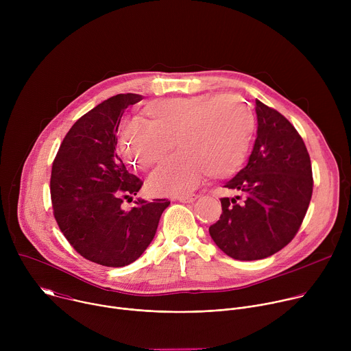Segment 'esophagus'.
Masks as SVG:
<instances>
[{"instance_id": "esophagus-1", "label": "esophagus", "mask_w": 351, "mask_h": 351, "mask_svg": "<svg viewBox=\"0 0 351 351\" xmlns=\"http://www.w3.org/2000/svg\"><path fill=\"white\" fill-rule=\"evenodd\" d=\"M198 198V195L197 194H190V195H182V197H178V199L180 203H194L195 199Z\"/></svg>"}]
</instances>
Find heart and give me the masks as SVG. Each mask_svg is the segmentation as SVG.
<instances>
[{"instance_id": "obj_1", "label": "heart", "mask_w": 351, "mask_h": 351, "mask_svg": "<svg viewBox=\"0 0 351 351\" xmlns=\"http://www.w3.org/2000/svg\"><path fill=\"white\" fill-rule=\"evenodd\" d=\"M144 123L123 125L122 156L140 168L160 162L173 148L179 153L149 175L153 191L184 195L206 173L228 178L244 164L254 132V115L232 94H202L154 99L143 108Z\"/></svg>"}]
</instances>
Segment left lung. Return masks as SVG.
Masks as SVG:
<instances>
[{"mask_svg": "<svg viewBox=\"0 0 351 351\" xmlns=\"http://www.w3.org/2000/svg\"><path fill=\"white\" fill-rule=\"evenodd\" d=\"M257 138L247 165L225 187L222 214L210 234L222 252L240 261L267 258L291 241L313 194L306 144L276 110L256 99ZM243 196L241 202L237 199Z\"/></svg>", "mask_w": 351, "mask_h": 351, "instance_id": "obj_1", "label": "left lung"}]
</instances>
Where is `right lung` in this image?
Returning <instances> with one entry per match:
<instances>
[{"label": "right lung", "mask_w": 351, "mask_h": 351, "mask_svg": "<svg viewBox=\"0 0 351 351\" xmlns=\"http://www.w3.org/2000/svg\"><path fill=\"white\" fill-rule=\"evenodd\" d=\"M141 99L118 94L94 107L66 133L53 162L49 187L58 226L82 257L104 267L136 261L171 204L137 198L132 210L121 207L143 182L118 157L117 132L125 110Z\"/></svg>", "instance_id": "obj_1"}]
</instances>
